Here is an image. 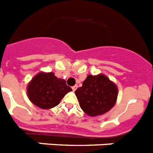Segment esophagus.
Wrapping results in <instances>:
<instances>
[{"label": "esophagus", "mask_w": 153, "mask_h": 153, "mask_svg": "<svg viewBox=\"0 0 153 153\" xmlns=\"http://www.w3.org/2000/svg\"><path fill=\"white\" fill-rule=\"evenodd\" d=\"M76 88H77V85H75V86H74V87H72V89H73V91H75L76 90Z\"/></svg>", "instance_id": "obj_1"}]
</instances>
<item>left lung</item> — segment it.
<instances>
[{
	"mask_svg": "<svg viewBox=\"0 0 153 153\" xmlns=\"http://www.w3.org/2000/svg\"><path fill=\"white\" fill-rule=\"evenodd\" d=\"M79 106L86 114L97 116L105 114L115 104L117 88L103 74L89 75L82 87L75 91Z\"/></svg>",
	"mask_w": 153,
	"mask_h": 153,
	"instance_id": "left-lung-1",
	"label": "left lung"
}]
</instances>
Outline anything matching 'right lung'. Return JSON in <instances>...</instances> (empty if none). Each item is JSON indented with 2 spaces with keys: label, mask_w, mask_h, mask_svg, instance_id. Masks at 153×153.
I'll list each match as a JSON object with an SVG mask.
<instances>
[{
  "label": "right lung",
  "mask_w": 153,
  "mask_h": 153,
  "mask_svg": "<svg viewBox=\"0 0 153 153\" xmlns=\"http://www.w3.org/2000/svg\"><path fill=\"white\" fill-rule=\"evenodd\" d=\"M28 96L35 105L42 109H50L58 105L71 87L64 79H59L53 73H39L28 86Z\"/></svg>",
  "instance_id": "1"
}]
</instances>
